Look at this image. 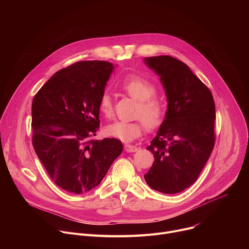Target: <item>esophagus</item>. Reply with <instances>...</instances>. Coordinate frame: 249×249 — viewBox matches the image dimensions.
I'll use <instances>...</instances> for the list:
<instances>
[{"label": "esophagus", "instance_id": "34e87169", "mask_svg": "<svg viewBox=\"0 0 249 249\" xmlns=\"http://www.w3.org/2000/svg\"><path fill=\"white\" fill-rule=\"evenodd\" d=\"M124 148H125V151L128 153H135L138 151V148L136 146H132V145H125Z\"/></svg>", "mask_w": 249, "mask_h": 249}]
</instances>
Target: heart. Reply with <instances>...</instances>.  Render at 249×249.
<instances>
[{
	"instance_id": "obj_1",
	"label": "heart",
	"mask_w": 249,
	"mask_h": 249,
	"mask_svg": "<svg viewBox=\"0 0 249 249\" xmlns=\"http://www.w3.org/2000/svg\"><path fill=\"white\" fill-rule=\"evenodd\" d=\"M120 88L131 98L138 101L137 116L143 119L133 122L116 121L108 125L104 131L108 137L128 143L140 137L145 127L152 130L161 124L165 113V105L160 97L155 95L156 86L144 78L138 76L127 77L120 84ZM98 106L100 112L105 117L112 115V100L107 92L102 93Z\"/></svg>"
}]
</instances>
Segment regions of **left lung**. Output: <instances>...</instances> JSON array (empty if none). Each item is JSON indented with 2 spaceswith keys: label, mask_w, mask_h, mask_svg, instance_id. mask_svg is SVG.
I'll return each instance as SVG.
<instances>
[{
  "label": "left lung",
  "mask_w": 249,
  "mask_h": 249,
  "mask_svg": "<svg viewBox=\"0 0 249 249\" xmlns=\"http://www.w3.org/2000/svg\"><path fill=\"white\" fill-rule=\"evenodd\" d=\"M144 62L160 78L167 99L164 120L147 147L155 161L144 177L152 189L179 193L197 180L214 149V98L183 62L162 55Z\"/></svg>",
  "instance_id": "8db88e82"
}]
</instances>
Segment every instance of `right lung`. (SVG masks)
<instances>
[{
  "label": "right lung",
  "mask_w": 249,
  "mask_h": 249,
  "mask_svg": "<svg viewBox=\"0 0 249 249\" xmlns=\"http://www.w3.org/2000/svg\"><path fill=\"white\" fill-rule=\"evenodd\" d=\"M114 70L106 61L77 62L55 73L35 94L32 145L56 185L73 194L96 187L122 153L115 139L90 140L99 99Z\"/></svg>",
  "instance_id": "right-lung-1"
}]
</instances>
